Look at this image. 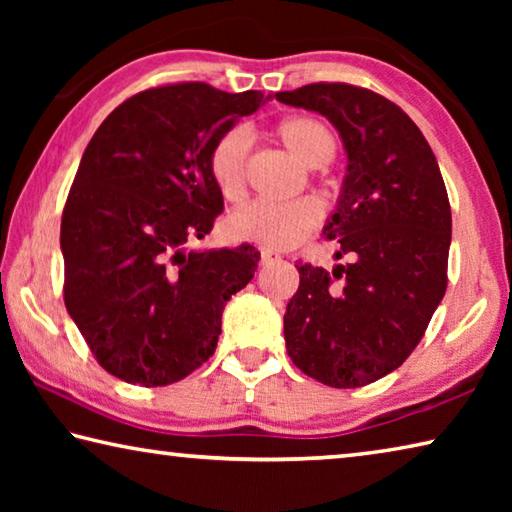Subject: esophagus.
Listing matches in <instances>:
<instances>
[{
  "label": "esophagus",
  "mask_w": 512,
  "mask_h": 512,
  "mask_svg": "<svg viewBox=\"0 0 512 512\" xmlns=\"http://www.w3.org/2000/svg\"><path fill=\"white\" fill-rule=\"evenodd\" d=\"M275 259H280V255L273 253V250H262V264H268V262H275Z\"/></svg>",
  "instance_id": "esophagus-1"
}]
</instances>
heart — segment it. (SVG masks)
Here are the masks:
<instances>
[{
  "label": "heart",
  "instance_id": "obj_1",
  "mask_svg": "<svg viewBox=\"0 0 512 512\" xmlns=\"http://www.w3.org/2000/svg\"><path fill=\"white\" fill-rule=\"evenodd\" d=\"M273 135L293 158L311 169L325 167L336 153L334 133L314 117L296 115L282 119L273 128ZM246 153L248 135L241 128H232L214 142L210 155H207L212 183L225 201H237L244 194ZM318 219V207L307 198L287 203L253 201L230 214L228 232L239 241H250V244L271 250H284L309 237L316 230Z\"/></svg>",
  "mask_w": 512,
  "mask_h": 512
}]
</instances>
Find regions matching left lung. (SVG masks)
<instances>
[{"label": "left lung", "instance_id": "obj_1", "mask_svg": "<svg viewBox=\"0 0 512 512\" xmlns=\"http://www.w3.org/2000/svg\"><path fill=\"white\" fill-rule=\"evenodd\" d=\"M275 99L329 119L348 167L323 228L332 273L296 264L284 314L291 361L334 388H359L400 368L447 289L452 210L436 155L406 112L345 83H311Z\"/></svg>", "mask_w": 512, "mask_h": 512}]
</instances>
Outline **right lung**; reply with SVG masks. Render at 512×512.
<instances>
[{
    "mask_svg": "<svg viewBox=\"0 0 512 512\" xmlns=\"http://www.w3.org/2000/svg\"><path fill=\"white\" fill-rule=\"evenodd\" d=\"M262 101L257 90L164 85L121 103L92 135L60 250L65 307L110 375L167 386L214 354L225 302L253 280L259 253L187 244L223 210L207 155Z\"/></svg>",
    "mask_w": 512,
    "mask_h": 512,
    "instance_id": "obj_1",
    "label": "right lung"
}]
</instances>
